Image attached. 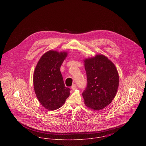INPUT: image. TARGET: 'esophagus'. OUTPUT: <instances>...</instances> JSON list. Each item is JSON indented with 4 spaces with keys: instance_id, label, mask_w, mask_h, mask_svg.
Returning a JSON list of instances; mask_svg holds the SVG:
<instances>
[{
    "instance_id": "esophagus-1",
    "label": "esophagus",
    "mask_w": 146,
    "mask_h": 146,
    "mask_svg": "<svg viewBox=\"0 0 146 146\" xmlns=\"http://www.w3.org/2000/svg\"><path fill=\"white\" fill-rule=\"evenodd\" d=\"M77 88V86H76V85L75 84H74L72 85V86H71V89H72V90H75V89H76Z\"/></svg>"
}]
</instances>
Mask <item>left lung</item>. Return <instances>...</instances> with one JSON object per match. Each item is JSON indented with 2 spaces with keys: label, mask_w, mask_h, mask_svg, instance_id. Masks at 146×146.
<instances>
[{
  "label": "left lung",
  "mask_w": 146,
  "mask_h": 146,
  "mask_svg": "<svg viewBox=\"0 0 146 146\" xmlns=\"http://www.w3.org/2000/svg\"><path fill=\"white\" fill-rule=\"evenodd\" d=\"M87 85L83 93L86 106L100 110L113 100L119 86L117 70L110 60L104 55L84 60Z\"/></svg>",
  "instance_id": "obj_1"
}]
</instances>
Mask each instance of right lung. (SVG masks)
<instances>
[{"label": "right lung", "instance_id": "1", "mask_svg": "<svg viewBox=\"0 0 146 146\" xmlns=\"http://www.w3.org/2000/svg\"><path fill=\"white\" fill-rule=\"evenodd\" d=\"M66 52L50 50L42 56L34 74V87L40 103L49 110H55L64 104L70 89L63 82L60 67Z\"/></svg>", "mask_w": 146, "mask_h": 146}]
</instances>
